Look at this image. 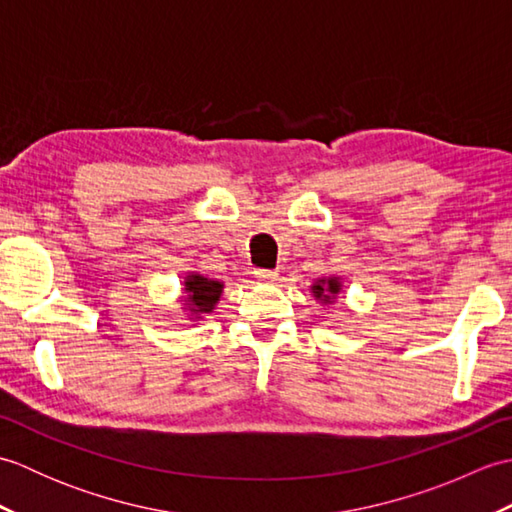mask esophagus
Returning a JSON list of instances; mask_svg holds the SVG:
<instances>
[{
    "label": "esophagus",
    "mask_w": 512,
    "mask_h": 512,
    "mask_svg": "<svg viewBox=\"0 0 512 512\" xmlns=\"http://www.w3.org/2000/svg\"><path fill=\"white\" fill-rule=\"evenodd\" d=\"M255 277L259 281H268V284H273V281L279 279V273H275V270H257Z\"/></svg>",
    "instance_id": "obj_1"
}]
</instances>
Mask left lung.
I'll list each match as a JSON object with an SVG mask.
<instances>
[{
  "instance_id": "left-lung-1",
  "label": "left lung",
  "mask_w": 512,
  "mask_h": 512,
  "mask_svg": "<svg viewBox=\"0 0 512 512\" xmlns=\"http://www.w3.org/2000/svg\"><path fill=\"white\" fill-rule=\"evenodd\" d=\"M341 290H343V279L341 277H319L310 286L312 297L317 299L323 308H330L332 303L339 299Z\"/></svg>"
}]
</instances>
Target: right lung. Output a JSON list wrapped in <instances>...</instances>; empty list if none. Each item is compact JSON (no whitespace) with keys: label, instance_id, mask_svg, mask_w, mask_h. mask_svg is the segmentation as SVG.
Here are the masks:
<instances>
[{"label":"right lung","instance_id":"1","mask_svg":"<svg viewBox=\"0 0 512 512\" xmlns=\"http://www.w3.org/2000/svg\"><path fill=\"white\" fill-rule=\"evenodd\" d=\"M224 292L222 279H211L200 273H187L182 281V312H187L189 321H202L206 314H211Z\"/></svg>","mask_w":512,"mask_h":512}]
</instances>
